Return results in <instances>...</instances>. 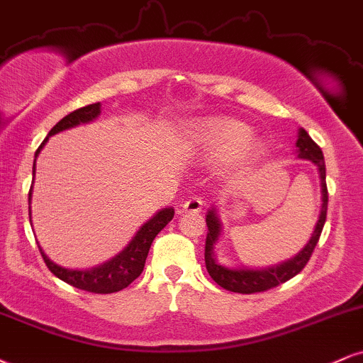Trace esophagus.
I'll use <instances>...</instances> for the list:
<instances>
[{"label":"esophagus","instance_id":"obj_1","mask_svg":"<svg viewBox=\"0 0 363 363\" xmlns=\"http://www.w3.org/2000/svg\"><path fill=\"white\" fill-rule=\"evenodd\" d=\"M202 205H203V200L200 199L199 195H191L189 199L185 200L182 205V210L183 212H200L202 210Z\"/></svg>","mask_w":363,"mask_h":363}]
</instances>
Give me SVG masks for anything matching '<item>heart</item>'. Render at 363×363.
I'll return each mask as SVG.
<instances>
[{
  "mask_svg": "<svg viewBox=\"0 0 363 363\" xmlns=\"http://www.w3.org/2000/svg\"><path fill=\"white\" fill-rule=\"evenodd\" d=\"M250 136L252 131L247 124L237 119L220 118L200 124L191 140L200 153L217 160L230 158L232 167L244 169L261 153V145L257 141H249Z\"/></svg>",
  "mask_w": 363,
  "mask_h": 363,
  "instance_id": "obj_1",
  "label": "heart"
}]
</instances>
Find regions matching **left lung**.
Here are the masks:
<instances>
[{
  "instance_id": "left-lung-1",
  "label": "left lung",
  "mask_w": 363,
  "mask_h": 363,
  "mask_svg": "<svg viewBox=\"0 0 363 363\" xmlns=\"http://www.w3.org/2000/svg\"><path fill=\"white\" fill-rule=\"evenodd\" d=\"M298 158L310 160L318 167L320 180H321V212L316 222L315 230H313L311 239L294 257L288 259V261L277 264V266L266 267V269H230V267L222 266L217 262L216 252H213V245L217 244L218 237H220V220H218L216 208L208 210L207 222L208 232L207 240H205V266L210 277L223 289L232 291V293H242V294H252V293H262L276 286L286 283L291 277L299 274L305 266L310 261L313 250H315L316 244H318L321 230H323L325 220H326V210H328V189H326V169H325V160L321 147L311 140L310 134L305 129H299L298 133Z\"/></svg>"
}]
</instances>
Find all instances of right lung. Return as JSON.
I'll use <instances>...</instances> for the list:
<instances>
[{
    "label": "right lung",
    "instance_id": "1",
    "mask_svg": "<svg viewBox=\"0 0 363 363\" xmlns=\"http://www.w3.org/2000/svg\"><path fill=\"white\" fill-rule=\"evenodd\" d=\"M99 114H101V102L80 107V109L72 111V113L67 114L64 119L58 121L55 126L50 129L48 136H53V134L64 131V129L79 126V124L91 123V121L96 119ZM48 136L45 138L42 145L38 146L37 153H35V160H37L40 150H42L45 143L48 141ZM33 177H35V161H33ZM31 189H33V186H31ZM31 189L28 191V202L31 200ZM173 216H174V210L172 207L160 210L153 218H150V220H147L145 225L136 232V235L133 237V240L128 244V247H124L123 252H119L118 256L111 259V261L101 264V266L92 267V269H86V271L67 269V267H62L53 261H50L40 245L38 249L48 269H50L58 279L65 281L67 284L74 286V288L89 291V293H97V294L116 293V291L128 288V286L141 274L143 269H145L147 252H150V247L151 244H153L155 237L158 235L164 227H167V223L172 220Z\"/></svg>",
    "mask_w": 363,
    "mask_h": 363
}]
</instances>
